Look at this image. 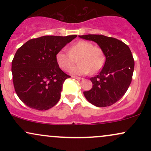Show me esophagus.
Here are the masks:
<instances>
[{"label":"esophagus","instance_id":"obj_1","mask_svg":"<svg viewBox=\"0 0 151 151\" xmlns=\"http://www.w3.org/2000/svg\"><path fill=\"white\" fill-rule=\"evenodd\" d=\"M73 78H74V79H83L81 77H76V76H73V77H72Z\"/></svg>","mask_w":151,"mask_h":151}]
</instances>
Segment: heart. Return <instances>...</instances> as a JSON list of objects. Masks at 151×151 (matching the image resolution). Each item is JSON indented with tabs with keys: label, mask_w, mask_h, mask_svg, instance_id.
Masks as SVG:
<instances>
[{
	"label": "heart",
	"mask_w": 151,
	"mask_h": 151,
	"mask_svg": "<svg viewBox=\"0 0 151 151\" xmlns=\"http://www.w3.org/2000/svg\"><path fill=\"white\" fill-rule=\"evenodd\" d=\"M79 64L70 70L77 75L95 74L101 70L106 61V54L101 47L93 45L87 40H79L70 46L68 52L61 50L55 56L57 64L62 70L68 71L76 62Z\"/></svg>",
	"instance_id": "1"
}]
</instances>
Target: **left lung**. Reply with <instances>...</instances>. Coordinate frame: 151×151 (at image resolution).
Listing matches in <instances>:
<instances>
[{
	"label": "left lung",
	"mask_w": 151,
	"mask_h": 151,
	"mask_svg": "<svg viewBox=\"0 0 151 151\" xmlns=\"http://www.w3.org/2000/svg\"><path fill=\"white\" fill-rule=\"evenodd\" d=\"M79 37L92 40L103 48L106 62L98 75L91 77L92 89L84 91L88 101L98 107L111 106L125 94L134 70V60L127 45L116 38L102 35H85Z\"/></svg>",
	"instance_id": "left-lung-1"
}]
</instances>
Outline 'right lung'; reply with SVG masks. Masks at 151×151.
Instances as JSON below:
<instances>
[{"instance_id":"1","label":"right lung","mask_w":151,"mask_h":151,"mask_svg":"<svg viewBox=\"0 0 151 151\" xmlns=\"http://www.w3.org/2000/svg\"><path fill=\"white\" fill-rule=\"evenodd\" d=\"M77 35H46L33 38L17 50L12 61L15 91L30 108L48 110L58 104L62 84L70 78L57 64L55 56Z\"/></svg>"}]
</instances>
